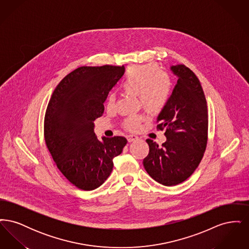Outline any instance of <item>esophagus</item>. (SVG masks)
<instances>
[{"mask_svg":"<svg viewBox=\"0 0 249 249\" xmlns=\"http://www.w3.org/2000/svg\"><path fill=\"white\" fill-rule=\"evenodd\" d=\"M127 139H128V141L130 142H134V141H137L139 139V137L136 136V135H133V134H130V135L127 136Z\"/></svg>","mask_w":249,"mask_h":249,"instance_id":"1","label":"esophagus"}]
</instances>
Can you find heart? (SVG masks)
Masks as SVG:
<instances>
[{
	"label": "heart",
	"instance_id": "b5f03b06",
	"mask_svg": "<svg viewBox=\"0 0 249 249\" xmlns=\"http://www.w3.org/2000/svg\"><path fill=\"white\" fill-rule=\"evenodd\" d=\"M121 89L128 94L137 95L142 108L155 113L165 107L172 90V82L169 75L156 65L146 64L128 69L120 85ZM115 96L107 97V108L113 110ZM143 119L141 115L130 116L125 121V127L130 130L139 129Z\"/></svg>",
	"mask_w": 249,
	"mask_h": 249
}]
</instances>
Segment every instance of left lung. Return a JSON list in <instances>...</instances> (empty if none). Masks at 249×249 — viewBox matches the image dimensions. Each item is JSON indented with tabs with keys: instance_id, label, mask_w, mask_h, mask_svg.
Masks as SVG:
<instances>
[{
	"instance_id": "obj_1",
	"label": "left lung",
	"mask_w": 249,
	"mask_h": 249,
	"mask_svg": "<svg viewBox=\"0 0 249 249\" xmlns=\"http://www.w3.org/2000/svg\"><path fill=\"white\" fill-rule=\"evenodd\" d=\"M170 69L178 83L157 118V128L165 130L166 142L160 146L147 139L149 153L142 160L147 174L168 187L194 173L205 151L208 130L207 105L198 77L183 64Z\"/></svg>"
}]
</instances>
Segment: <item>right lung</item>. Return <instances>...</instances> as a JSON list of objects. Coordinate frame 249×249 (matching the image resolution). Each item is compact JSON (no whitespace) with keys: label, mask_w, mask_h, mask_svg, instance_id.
Here are the masks:
<instances>
[{"label":"right lung","mask_w":249,"mask_h":249,"mask_svg":"<svg viewBox=\"0 0 249 249\" xmlns=\"http://www.w3.org/2000/svg\"><path fill=\"white\" fill-rule=\"evenodd\" d=\"M124 71V66L79 67L59 82L48 103L47 146L62 175L80 190L99 188L128 142L122 136L100 141L94 132L95 119L103 116L108 93Z\"/></svg>","instance_id":"right-lung-1"}]
</instances>
